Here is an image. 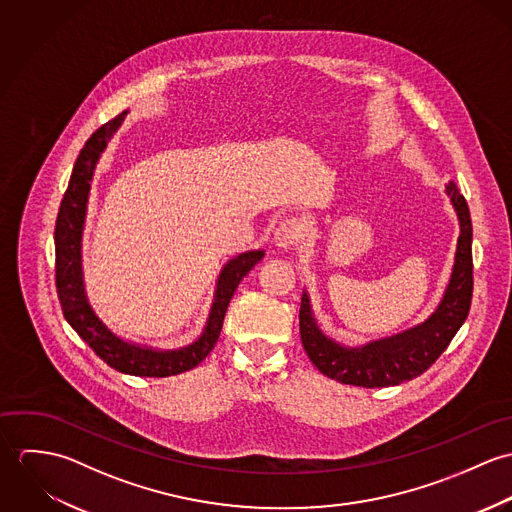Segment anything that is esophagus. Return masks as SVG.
<instances>
[{"instance_id":"1","label":"esophagus","mask_w":512,"mask_h":512,"mask_svg":"<svg viewBox=\"0 0 512 512\" xmlns=\"http://www.w3.org/2000/svg\"><path fill=\"white\" fill-rule=\"evenodd\" d=\"M303 238V226L297 219L282 220L274 232V242L278 248L288 250Z\"/></svg>"}]
</instances>
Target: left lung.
<instances>
[{"label": "left lung", "mask_w": 512, "mask_h": 512, "mask_svg": "<svg viewBox=\"0 0 512 512\" xmlns=\"http://www.w3.org/2000/svg\"><path fill=\"white\" fill-rule=\"evenodd\" d=\"M445 193L459 219V238L453 272L436 311L420 325L398 335L345 347L329 339L317 325L307 292L301 295L299 333L309 361L325 376L365 388L394 386L426 372L447 349L469 315L473 295V226L465 197L449 181Z\"/></svg>", "instance_id": "8db88e82"}]
</instances>
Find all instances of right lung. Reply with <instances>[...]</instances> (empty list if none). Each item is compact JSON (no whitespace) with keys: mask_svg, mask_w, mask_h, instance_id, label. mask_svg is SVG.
Listing matches in <instances>:
<instances>
[{"mask_svg":"<svg viewBox=\"0 0 512 512\" xmlns=\"http://www.w3.org/2000/svg\"><path fill=\"white\" fill-rule=\"evenodd\" d=\"M126 112L98 128L76 157L67 193L61 201L55 226V276L63 315L78 337L112 368L134 376H173L199 365L219 341L224 313L242 278L262 260L264 250H250L228 260L220 270L215 299L207 325L197 341L187 347L159 351L142 347L114 335L94 313L82 278V230L86 220V203L90 181L102 151L114 132L122 126Z\"/></svg>","mask_w":512,"mask_h":512,"instance_id":"add662e5","label":"right lung"}]
</instances>
